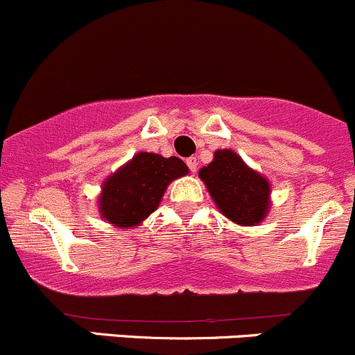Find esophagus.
<instances>
[{
	"mask_svg": "<svg viewBox=\"0 0 355 355\" xmlns=\"http://www.w3.org/2000/svg\"><path fill=\"white\" fill-rule=\"evenodd\" d=\"M186 166L189 167V171H191V173H196V166H198V160H196V157H188V159H186Z\"/></svg>",
	"mask_w": 355,
	"mask_h": 355,
	"instance_id": "obj_1",
	"label": "esophagus"
}]
</instances>
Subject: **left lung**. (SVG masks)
Returning <instances> with one entry per match:
<instances>
[{
	"label": "left lung",
	"mask_w": 355,
	"mask_h": 355,
	"mask_svg": "<svg viewBox=\"0 0 355 355\" xmlns=\"http://www.w3.org/2000/svg\"><path fill=\"white\" fill-rule=\"evenodd\" d=\"M210 196L227 219L241 226L261 223L269 210V182L252 171L233 150H217L198 173Z\"/></svg>",
	"instance_id": "obj_1"
}]
</instances>
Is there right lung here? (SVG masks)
Instances as JSON below:
<instances>
[{"instance_id":"1","label":"right lung","mask_w":355,"mask_h":355,"mask_svg":"<svg viewBox=\"0 0 355 355\" xmlns=\"http://www.w3.org/2000/svg\"><path fill=\"white\" fill-rule=\"evenodd\" d=\"M188 174V166L178 157L164 159L141 152L105 181L100 212L110 224L131 227L159 207L171 181Z\"/></svg>"}]
</instances>
